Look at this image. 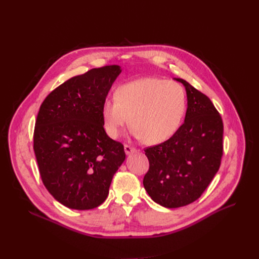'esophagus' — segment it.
<instances>
[{
	"mask_svg": "<svg viewBox=\"0 0 259 259\" xmlns=\"http://www.w3.org/2000/svg\"><path fill=\"white\" fill-rule=\"evenodd\" d=\"M124 149H125V153H126L127 155L132 154V153H135V152L138 151L137 149H135V148H132V147L128 146V145H125V146H124Z\"/></svg>",
	"mask_w": 259,
	"mask_h": 259,
	"instance_id": "esophagus-1",
	"label": "esophagus"
}]
</instances>
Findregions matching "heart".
Segmentation results:
<instances>
[{"instance_id": "1", "label": "heart", "mask_w": 259, "mask_h": 259, "mask_svg": "<svg viewBox=\"0 0 259 259\" xmlns=\"http://www.w3.org/2000/svg\"><path fill=\"white\" fill-rule=\"evenodd\" d=\"M186 93L175 81L146 76L119 86L102 105L106 133L116 139L129 121L131 134L148 145L170 140L186 111Z\"/></svg>"}]
</instances>
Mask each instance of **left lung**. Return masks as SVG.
<instances>
[{
	"instance_id": "obj_1",
	"label": "left lung",
	"mask_w": 259,
	"mask_h": 259,
	"mask_svg": "<svg viewBox=\"0 0 259 259\" xmlns=\"http://www.w3.org/2000/svg\"><path fill=\"white\" fill-rule=\"evenodd\" d=\"M187 93L184 124L165 143L147 148L149 171L143 184L153 201L180 208L200 197L221 166L223 120L214 105L183 78Z\"/></svg>"
}]
</instances>
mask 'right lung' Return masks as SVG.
<instances>
[{
  "instance_id": "add662e5",
  "label": "right lung",
  "mask_w": 259,
  "mask_h": 259,
  "mask_svg": "<svg viewBox=\"0 0 259 259\" xmlns=\"http://www.w3.org/2000/svg\"><path fill=\"white\" fill-rule=\"evenodd\" d=\"M121 69L94 68L54 89L40 105L33 134L38 171L62 205L90 210L106 200L124 146L107 135L102 105Z\"/></svg>"
}]
</instances>
